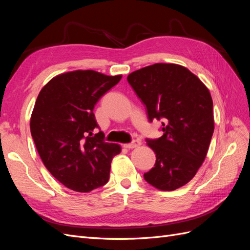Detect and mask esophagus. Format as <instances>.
<instances>
[{
  "instance_id": "34e87169",
  "label": "esophagus",
  "mask_w": 250,
  "mask_h": 250,
  "mask_svg": "<svg viewBox=\"0 0 250 250\" xmlns=\"http://www.w3.org/2000/svg\"><path fill=\"white\" fill-rule=\"evenodd\" d=\"M140 145H141V142H140L139 140H134V141H132V142L129 143V144H124L123 147L126 148V149H132V148L139 147Z\"/></svg>"
}]
</instances>
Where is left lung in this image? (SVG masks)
<instances>
[{"label": "left lung", "mask_w": 250, "mask_h": 250, "mask_svg": "<svg viewBox=\"0 0 250 250\" xmlns=\"http://www.w3.org/2000/svg\"><path fill=\"white\" fill-rule=\"evenodd\" d=\"M127 81L145 104L149 122L164 120L162 137L146 139L156 161L144 178L158 190H176L195 176L207 156L214 132L209 90L187 67L174 63L143 67Z\"/></svg>", "instance_id": "8db88e82"}]
</instances>
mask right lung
Here are the masks:
<instances>
[{"label":"right lung","instance_id":"1","mask_svg":"<svg viewBox=\"0 0 250 250\" xmlns=\"http://www.w3.org/2000/svg\"><path fill=\"white\" fill-rule=\"evenodd\" d=\"M122 76L74 71L54 77L37 97L30 130L43 165L59 183L86 193L108 181L110 163L121 152L106 143L94 115L98 100Z\"/></svg>","mask_w":250,"mask_h":250}]
</instances>
